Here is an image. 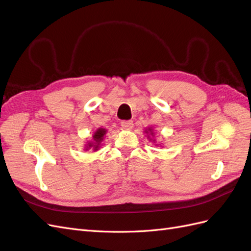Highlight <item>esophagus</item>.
I'll list each match as a JSON object with an SVG mask.
<instances>
[{
	"label": "esophagus",
	"instance_id": "1",
	"mask_svg": "<svg viewBox=\"0 0 251 251\" xmlns=\"http://www.w3.org/2000/svg\"><path fill=\"white\" fill-rule=\"evenodd\" d=\"M121 126L126 130H131L133 127V121L132 120H123L121 121Z\"/></svg>",
	"mask_w": 251,
	"mask_h": 251
}]
</instances>
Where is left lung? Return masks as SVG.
I'll use <instances>...</instances> for the list:
<instances>
[{"label": "left lung", "mask_w": 251, "mask_h": 251, "mask_svg": "<svg viewBox=\"0 0 251 251\" xmlns=\"http://www.w3.org/2000/svg\"><path fill=\"white\" fill-rule=\"evenodd\" d=\"M147 133H148V132H147ZM151 134H153V133H151Z\"/></svg>", "instance_id": "obj_1"}]
</instances>
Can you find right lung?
I'll use <instances>...</instances> for the list:
<instances>
[{
    "label": "right lung",
    "mask_w": 251,
    "mask_h": 251,
    "mask_svg": "<svg viewBox=\"0 0 251 251\" xmlns=\"http://www.w3.org/2000/svg\"><path fill=\"white\" fill-rule=\"evenodd\" d=\"M105 134V130L104 128H98V130L94 133L93 135V139H94V143H89V147H94V150H97L100 143L102 141L103 139V135Z\"/></svg>",
    "instance_id": "1"
}]
</instances>
